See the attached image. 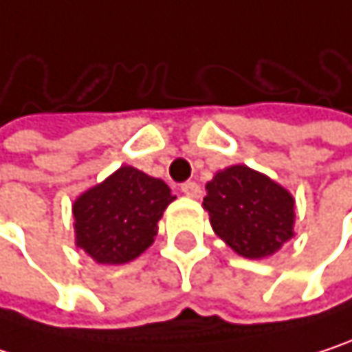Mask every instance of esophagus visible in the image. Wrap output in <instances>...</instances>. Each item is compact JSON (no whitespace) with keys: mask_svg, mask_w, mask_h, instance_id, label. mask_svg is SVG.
<instances>
[{"mask_svg":"<svg viewBox=\"0 0 352 352\" xmlns=\"http://www.w3.org/2000/svg\"><path fill=\"white\" fill-rule=\"evenodd\" d=\"M181 191H183L187 197H199V195H201V187H199L195 181H185V183H181Z\"/></svg>","mask_w":352,"mask_h":352,"instance_id":"34e87169","label":"esophagus"}]
</instances>
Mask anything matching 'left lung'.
<instances>
[{"instance_id":"obj_1","label":"left lung","mask_w":352,"mask_h":352,"mask_svg":"<svg viewBox=\"0 0 352 352\" xmlns=\"http://www.w3.org/2000/svg\"><path fill=\"white\" fill-rule=\"evenodd\" d=\"M204 208L214 232L246 258H263L294 236V197L245 165L228 167L206 185Z\"/></svg>"}]
</instances>
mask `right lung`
Listing matches in <instances>:
<instances>
[{"label":"right lung","mask_w":352,"mask_h":352,"mask_svg":"<svg viewBox=\"0 0 352 352\" xmlns=\"http://www.w3.org/2000/svg\"><path fill=\"white\" fill-rule=\"evenodd\" d=\"M173 199L165 181L120 167L75 201L77 245L98 263H128L153 245L157 222Z\"/></svg>","instance_id":"add662e5"}]
</instances>
